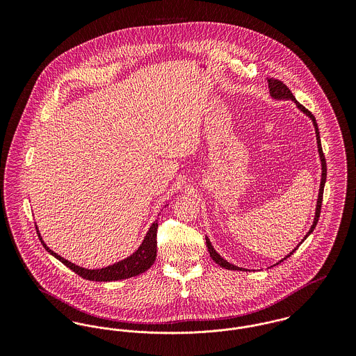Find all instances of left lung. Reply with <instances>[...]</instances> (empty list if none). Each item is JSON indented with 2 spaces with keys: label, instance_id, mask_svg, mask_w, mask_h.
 Masks as SVG:
<instances>
[{
  "label": "left lung",
  "instance_id": "obj_1",
  "mask_svg": "<svg viewBox=\"0 0 356 356\" xmlns=\"http://www.w3.org/2000/svg\"><path fill=\"white\" fill-rule=\"evenodd\" d=\"M268 89H270V95H271V97H274V99H278V100L289 99V100L296 102V105L299 106V109H302V111L305 112V115H308V116L312 119V123H314V127H315L316 143H318V152H319L321 161H322V181H321V188H319V195H318V202H316L315 219H314V223H312V226H311V229H309L308 234L305 237V238H307V237L312 233V230L315 229V226H316V223H318L319 213H321V207H322V199H323V188H325V181H326V160H325V154L322 152V147H321V137H319L318 124H316V120H315L314 115H312V113L305 108V105L299 104V102L295 99V96L292 95V92L289 90V88H288L284 82H281V81H278V79H268ZM303 241H305V240H303ZM303 241H302V243H303ZM205 243H207V248H208V252L211 254L212 260H215L220 267L227 268V270H243V271L245 270V268L237 267V266H234V264H230V263H229V261H226L223 257H220V254H218V252L213 250V247L211 245V241H209V238H208V237H205ZM291 254H288V256H291ZM288 256H286V257H288ZM286 257H285V259H286ZM281 261H282V260H281Z\"/></svg>",
  "mask_w": 356,
  "mask_h": 356
}]
</instances>
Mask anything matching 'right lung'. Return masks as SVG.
Wrapping results in <instances>:
<instances>
[{
  "label": "right lung",
  "mask_w": 356,
  "mask_h": 356,
  "mask_svg": "<svg viewBox=\"0 0 356 356\" xmlns=\"http://www.w3.org/2000/svg\"><path fill=\"white\" fill-rule=\"evenodd\" d=\"M157 222H154L149 232L145 236V240L143 243V245L138 248V251L136 254H131L130 257L118 261L116 264L108 266L105 268L100 270H88V268H82L79 266H75L74 263L65 260L64 257L54 254L51 250H49L42 241V245L45 247V250L53 254L56 259H58L63 264H65L68 268H71L75 274H78L79 277L89 280V281H99V282H106V281H119V280H126V278H131L136 275H140L143 273H145L156 260V248H157V243H156V234H157ZM37 229V227H35ZM38 232V230H37ZM40 237V233H38Z\"/></svg>",
  "instance_id": "add662e5"
}]
</instances>
